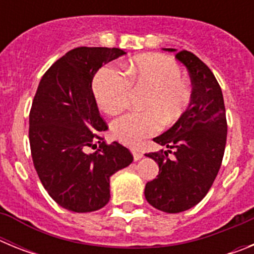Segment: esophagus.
Listing matches in <instances>:
<instances>
[{"mask_svg": "<svg viewBox=\"0 0 254 254\" xmlns=\"http://www.w3.org/2000/svg\"><path fill=\"white\" fill-rule=\"evenodd\" d=\"M132 154H133V159L136 161L143 158V154L141 151H138V150H132Z\"/></svg>", "mask_w": 254, "mask_h": 254, "instance_id": "obj_1", "label": "esophagus"}]
</instances>
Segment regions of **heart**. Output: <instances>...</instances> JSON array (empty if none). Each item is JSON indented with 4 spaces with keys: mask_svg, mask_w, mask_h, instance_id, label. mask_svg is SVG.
<instances>
[{
    "mask_svg": "<svg viewBox=\"0 0 254 254\" xmlns=\"http://www.w3.org/2000/svg\"><path fill=\"white\" fill-rule=\"evenodd\" d=\"M126 73L114 66H105L93 82L95 100L107 114L120 113L127 105L131 85L149 89L143 100L145 112H132L112 123L113 137L136 146L145 137L178 120L190 100V87L182 78L181 67L161 55H145L126 66Z\"/></svg>",
    "mask_w": 254,
    "mask_h": 254,
    "instance_id": "heart-1",
    "label": "heart"
}]
</instances>
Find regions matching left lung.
<instances>
[{
	"label": "left lung",
	"instance_id": "obj_1",
	"mask_svg": "<svg viewBox=\"0 0 254 254\" xmlns=\"http://www.w3.org/2000/svg\"><path fill=\"white\" fill-rule=\"evenodd\" d=\"M176 58L190 72V102L178 121L154 138L167 151L146 154L158 163L159 174L146 183L145 198L168 214L193 207L207 194L221 167L228 132L223 93L214 73L190 52H178ZM168 152L174 159L167 158Z\"/></svg>",
	"mask_w": 254,
	"mask_h": 254
}]
</instances>
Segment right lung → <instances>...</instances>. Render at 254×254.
Masks as SVG:
<instances>
[{
  "instance_id": "add662e5",
  "label": "right lung",
  "mask_w": 254,
  "mask_h": 254,
  "mask_svg": "<svg viewBox=\"0 0 254 254\" xmlns=\"http://www.w3.org/2000/svg\"><path fill=\"white\" fill-rule=\"evenodd\" d=\"M123 55L105 47L67 52L44 73L31 104L29 141L35 170L49 196L73 212L104 207L111 177L133 161L127 147L102 141L108 126L91 89L98 69ZM90 147L96 151L89 154Z\"/></svg>"
}]
</instances>
